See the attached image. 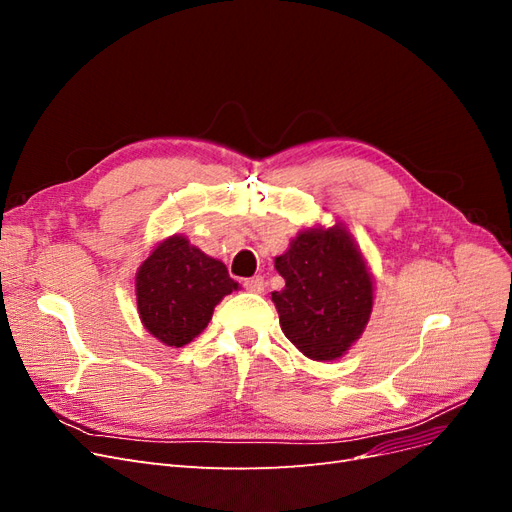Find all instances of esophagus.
<instances>
[{
  "label": "esophagus",
  "mask_w": 512,
  "mask_h": 512,
  "mask_svg": "<svg viewBox=\"0 0 512 512\" xmlns=\"http://www.w3.org/2000/svg\"><path fill=\"white\" fill-rule=\"evenodd\" d=\"M243 286H245L247 292H265L267 282H265V277H262V275H254V277H247Z\"/></svg>",
  "instance_id": "1"
}]
</instances>
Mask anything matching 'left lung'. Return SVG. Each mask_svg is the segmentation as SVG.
<instances>
[{
    "instance_id": "8db88e82",
    "label": "left lung",
    "mask_w": 512,
    "mask_h": 512,
    "mask_svg": "<svg viewBox=\"0 0 512 512\" xmlns=\"http://www.w3.org/2000/svg\"><path fill=\"white\" fill-rule=\"evenodd\" d=\"M286 286L271 292L284 335L314 361H335L365 331L374 282L346 226L307 228L275 258Z\"/></svg>"
}]
</instances>
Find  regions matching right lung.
I'll return each instance as SVG.
<instances>
[{"label": "right lung", "mask_w": 512, "mask_h": 512, "mask_svg": "<svg viewBox=\"0 0 512 512\" xmlns=\"http://www.w3.org/2000/svg\"><path fill=\"white\" fill-rule=\"evenodd\" d=\"M237 288L222 260L173 235L153 247L138 269L136 305L153 337L181 348L203 333L215 305Z\"/></svg>", "instance_id": "obj_1"}]
</instances>
